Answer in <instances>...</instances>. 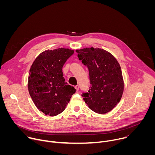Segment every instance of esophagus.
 Instances as JSON below:
<instances>
[{
	"instance_id": "34e87169",
	"label": "esophagus",
	"mask_w": 155,
	"mask_h": 155,
	"mask_svg": "<svg viewBox=\"0 0 155 155\" xmlns=\"http://www.w3.org/2000/svg\"><path fill=\"white\" fill-rule=\"evenodd\" d=\"M75 87L76 90H77V91H78V90H79V86H78V85H77V86H75Z\"/></svg>"
}]
</instances>
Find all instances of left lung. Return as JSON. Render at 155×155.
<instances>
[{
  "label": "left lung",
  "instance_id": "left-lung-1",
  "mask_svg": "<svg viewBox=\"0 0 155 155\" xmlns=\"http://www.w3.org/2000/svg\"><path fill=\"white\" fill-rule=\"evenodd\" d=\"M78 59L89 71L91 85L83 93L85 103L96 113L109 112L120 102L124 90L121 67L115 58L101 49L86 48L76 50Z\"/></svg>",
  "mask_w": 155,
  "mask_h": 155
}]
</instances>
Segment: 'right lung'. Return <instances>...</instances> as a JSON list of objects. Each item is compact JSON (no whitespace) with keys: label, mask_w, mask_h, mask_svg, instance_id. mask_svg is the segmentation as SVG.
Wrapping results in <instances>:
<instances>
[{"label":"right lung","mask_w":155,"mask_h":155,"mask_svg":"<svg viewBox=\"0 0 155 155\" xmlns=\"http://www.w3.org/2000/svg\"><path fill=\"white\" fill-rule=\"evenodd\" d=\"M74 51L58 48L42 52L34 61L28 78V90L35 106L45 115L62 113L76 90L63 77L62 67Z\"/></svg>","instance_id":"right-lung-1"}]
</instances>
